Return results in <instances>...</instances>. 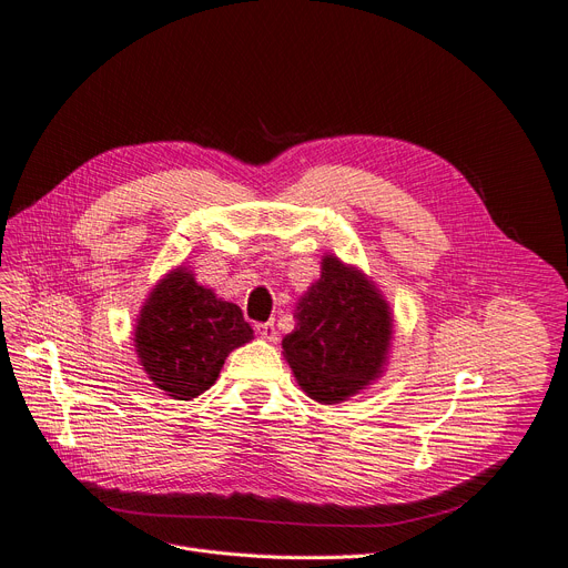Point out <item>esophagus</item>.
I'll return each instance as SVG.
<instances>
[{"mask_svg":"<svg viewBox=\"0 0 568 568\" xmlns=\"http://www.w3.org/2000/svg\"><path fill=\"white\" fill-rule=\"evenodd\" d=\"M255 332L262 341L266 343H276V324L274 322H262V324H255Z\"/></svg>","mask_w":568,"mask_h":568,"instance_id":"esophagus-1","label":"esophagus"}]
</instances>
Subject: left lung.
<instances>
[{
	"label": "left lung",
	"mask_w": 568,
	"mask_h": 568,
	"mask_svg": "<svg viewBox=\"0 0 568 568\" xmlns=\"http://www.w3.org/2000/svg\"><path fill=\"white\" fill-rule=\"evenodd\" d=\"M322 272L294 306L283 356L308 398L345 403L384 375L394 341V311L356 264L322 255Z\"/></svg>",
	"instance_id": "1"
}]
</instances>
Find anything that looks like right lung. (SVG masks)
Segmentation results:
<instances>
[{
    "instance_id": "1",
    "label": "right lung",
    "mask_w": 568,
    "mask_h": 568,
    "mask_svg": "<svg viewBox=\"0 0 568 568\" xmlns=\"http://www.w3.org/2000/svg\"><path fill=\"white\" fill-rule=\"evenodd\" d=\"M251 341L242 308L200 285L184 264L170 268L146 294L133 329L142 371L174 400L204 394L219 379L227 354Z\"/></svg>"
}]
</instances>
